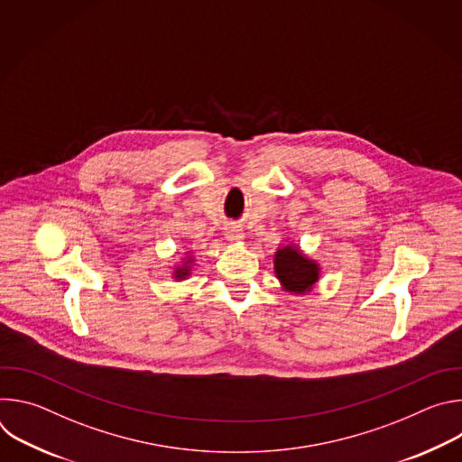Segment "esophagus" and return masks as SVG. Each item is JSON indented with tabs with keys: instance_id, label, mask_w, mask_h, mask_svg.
Here are the masks:
<instances>
[{
	"instance_id": "esophagus-1",
	"label": "esophagus",
	"mask_w": 462,
	"mask_h": 462,
	"mask_svg": "<svg viewBox=\"0 0 462 462\" xmlns=\"http://www.w3.org/2000/svg\"><path fill=\"white\" fill-rule=\"evenodd\" d=\"M225 236H226V239H230V241H241V239L245 237L243 228L237 226V225H228V226L225 228Z\"/></svg>"
}]
</instances>
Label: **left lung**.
<instances>
[{"label": "left lung", "mask_w": 462, "mask_h": 462, "mask_svg": "<svg viewBox=\"0 0 462 462\" xmlns=\"http://www.w3.org/2000/svg\"><path fill=\"white\" fill-rule=\"evenodd\" d=\"M274 265L278 278L291 292H305L318 280V265L314 261L305 259L298 248H280L276 252Z\"/></svg>", "instance_id": "1"}]
</instances>
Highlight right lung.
Returning <instances> with one entry per match:
<instances>
[{"instance_id": "1", "label": "right lung", "mask_w": 462, "mask_h": 462, "mask_svg": "<svg viewBox=\"0 0 462 462\" xmlns=\"http://www.w3.org/2000/svg\"><path fill=\"white\" fill-rule=\"evenodd\" d=\"M175 274H177V276H175V278H184V276H186V274H188V269H179V271H177V273H175Z\"/></svg>"}]
</instances>
